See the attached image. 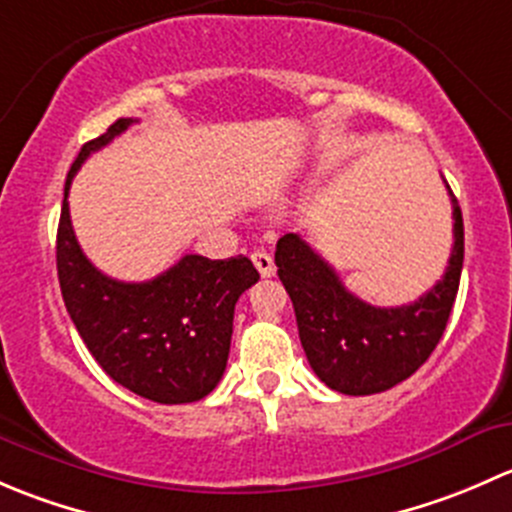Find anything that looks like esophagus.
Wrapping results in <instances>:
<instances>
[{"instance_id":"obj_1","label":"esophagus","mask_w":512,"mask_h":512,"mask_svg":"<svg viewBox=\"0 0 512 512\" xmlns=\"http://www.w3.org/2000/svg\"><path fill=\"white\" fill-rule=\"evenodd\" d=\"M252 262H255L257 272H260L262 277H272V275H275V260H272L270 252L257 250L255 255H252Z\"/></svg>"}]
</instances>
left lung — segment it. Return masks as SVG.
Listing matches in <instances>:
<instances>
[{"label":"left lung","mask_w":512,"mask_h":512,"mask_svg":"<svg viewBox=\"0 0 512 512\" xmlns=\"http://www.w3.org/2000/svg\"><path fill=\"white\" fill-rule=\"evenodd\" d=\"M453 250L446 275L416 302L374 307L342 285L297 232L277 240L275 265L314 374L347 396H369L409 379L443 337L463 270V215L451 185Z\"/></svg>","instance_id":"8db88e82"}]
</instances>
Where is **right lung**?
I'll use <instances>...</instances> for the list:
<instances>
[{"mask_svg":"<svg viewBox=\"0 0 512 512\" xmlns=\"http://www.w3.org/2000/svg\"><path fill=\"white\" fill-rule=\"evenodd\" d=\"M136 118H118L81 148L66 175L56 232V270L66 312L116 384L156 404H190L223 379L235 304L260 280L247 257L185 255L148 282H118L89 262L74 235L69 188L91 153L121 136Z\"/></svg>","mask_w":512,"mask_h":512,"instance_id":"add662e5","label":"right lung"}]
</instances>
